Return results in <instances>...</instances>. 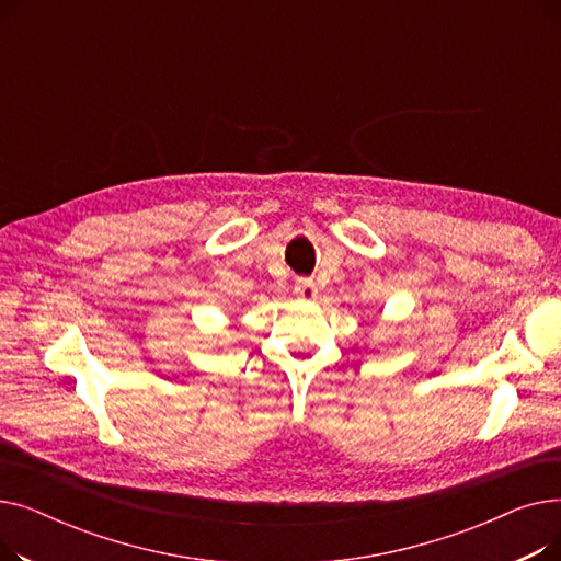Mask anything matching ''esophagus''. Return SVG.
I'll return each mask as SVG.
<instances>
[{"label":"esophagus","mask_w":561,"mask_h":561,"mask_svg":"<svg viewBox=\"0 0 561 561\" xmlns=\"http://www.w3.org/2000/svg\"><path fill=\"white\" fill-rule=\"evenodd\" d=\"M293 290H296V296L300 300H313L318 296V288H316L313 279H309V277H300L296 282V286H293Z\"/></svg>","instance_id":"34e87169"}]
</instances>
